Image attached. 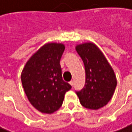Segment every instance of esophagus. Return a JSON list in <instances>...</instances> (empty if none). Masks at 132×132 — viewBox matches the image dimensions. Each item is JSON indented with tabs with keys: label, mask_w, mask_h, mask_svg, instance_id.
I'll return each instance as SVG.
<instances>
[{
	"label": "esophagus",
	"mask_w": 132,
	"mask_h": 132,
	"mask_svg": "<svg viewBox=\"0 0 132 132\" xmlns=\"http://www.w3.org/2000/svg\"><path fill=\"white\" fill-rule=\"evenodd\" d=\"M71 86H73V84H74V81L73 80H71V81H70V82H69Z\"/></svg>",
	"instance_id": "34e87169"
}]
</instances>
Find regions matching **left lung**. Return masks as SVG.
Listing matches in <instances>:
<instances>
[{
  "instance_id": "obj_1",
  "label": "left lung",
  "mask_w": 132,
  "mask_h": 132,
  "mask_svg": "<svg viewBox=\"0 0 132 132\" xmlns=\"http://www.w3.org/2000/svg\"><path fill=\"white\" fill-rule=\"evenodd\" d=\"M84 64L86 82L81 90L76 91L82 106L98 109L113 97L117 79L103 53L93 43L79 45L76 48Z\"/></svg>"
}]
</instances>
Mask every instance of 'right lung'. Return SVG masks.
Listing matches in <instances>:
<instances>
[{
  "label": "right lung",
  "mask_w": 132,
  "mask_h": 132,
  "mask_svg": "<svg viewBox=\"0 0 132 132\" xmlns=\"http://www.w3.org/2000/svg\"><path fill=\"white\" fill-rule=\"evenodd\" d=\"M64 45L49 43L33 55L21 76L23 87L30 104L44 113H53L62 105L71 86L62 79L60 61Z\"/></svg>",
  "instance_id": "add662e5"
}]
</instances>
